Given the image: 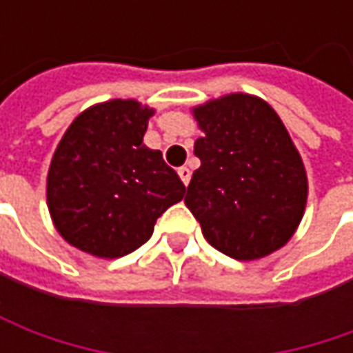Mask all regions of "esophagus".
<instances>
[{
	"label": "esophagus",
	"instance_id": "obj_1",
	"mask_svg": "<svg viewBox=\"0 0 353 353\" xmlns=\"http://www.w3.org/2000/svg\"><path fill=\"white\" fill-rule=\"evenodd\" d=\"M179 176H181V181H183L184 186H186V184L190 183V169H186V167H181V169H179Z\"/></svg>",
	"mask_w": 353,
	"mask_h": 353
}]
</instances>
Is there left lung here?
Here are the masks:
<instances>
[{
  "mask_svg": "<svg viewBox=\"0 0 353 353\" xmlns=\"http://www.w3.org/2000/svg\"><path fill=\"white\" fill-rule=\"evenodd\" d=\"M200 167L184 204L212 248L239 261L281 250L305 216L308 179L277 112L243 92L192 108Z\"/></svg>",
  "mask_w": 353,
  "mask_h": 353,
  "instance_id": "1",
  "label": "left lung"
}]
</instances>
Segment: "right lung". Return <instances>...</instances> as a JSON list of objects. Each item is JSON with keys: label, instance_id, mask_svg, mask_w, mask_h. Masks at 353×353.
<instances>
[{"label": "right lung", "instance_id": "right-lung-1", "mask_svg": "<svg viewBox=\"0 0 353 353\" xmlns=\"http://www.w3.org/2000/svg\"><path fill=\"white\" fill-rule=\"evenodd\" d=\"M153 114L137 100L116 98L90 105L64 131L48 167L47 206L70 245L100 259L123 257L184 198L163 153L143 143Z\"/></svg>", "mask_w": 353, "mask_h": 353}]
</instances>
